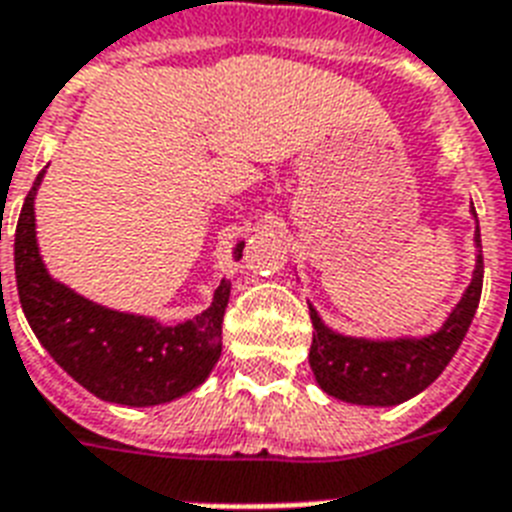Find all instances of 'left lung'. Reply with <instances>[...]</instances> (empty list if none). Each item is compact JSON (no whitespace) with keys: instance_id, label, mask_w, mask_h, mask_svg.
<instances>
[{"instance_id":"obj_1","label":"left lung","mask_w":512,"mask_h":512,"mask_svg":"<svg viewBox=\"0 0 512 512\" xmlns=\"http://www.w3.org/2000/svg\"><path fill=\"white\" fill-rule=\"evenodd\" d=\"M476 220V210L471 205ZM476 268L460 302L452 307L447 321L426 336H394V339H368L347 336L323 323L310 302L313 344H310V368L323 392L350 405L392 407L421 394L442 376L471 326L484 286V257L481 234L476 220Z\"/></svg>"}]
</instances>
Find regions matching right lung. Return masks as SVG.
<instances>
[{
    "mask_svg": "<svg viewBox=\"0 0 512 512\" xmlns=\"http://www.w3.org/2000/svg\"><path fill=\"white\" fill-rule=\"evenodd\" d=\"M44 173L47 170L33 181L15 228L18 297L41 347L83 389L115 405H165L205 384L223 350L220 323L231 284L223 278L213 305L176 326H165L149 315L110 310L81 297L49 276L39 255L33 205ZM242 249L244 242L234 247L236 260Z\"/></svg>",
    "mask_w": 512,
    "mask_h": 512,
    "instance_id": "right-lung-1",
    "label": "right lung"
}]
</instances>
